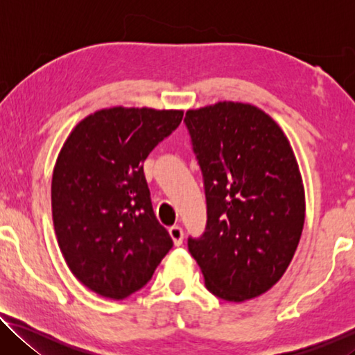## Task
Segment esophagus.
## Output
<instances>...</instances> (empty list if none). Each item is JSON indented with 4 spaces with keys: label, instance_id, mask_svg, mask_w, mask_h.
<instances>
[{
    "label": "esophagus",
    "instance_id": "34e87169",
    "mask_svg": "<svg viewBox=\"0 0 355 355\" xmlns=\"http://www.w3.org/2000/svg\"><path fill=\"white\" fill-rule=\"evenodd\" d=\"M169 235L172 238L173 244L182 245V243H183V230H182V227H178V225L171 227L169 228Z\"/></svg>",
    "mask_w": 355,
    "mask_h": 355
}]
</instances>
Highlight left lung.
Segmentation results:
<instances>
[{
    "label": "left lung",
    "mask_w": 355,
    "mask_h": 355,
    "mask_svg": "<svg viewBox=\"0 0 355 355\" xmlns=\"http://www.w3.org/2000/svg\"><path fill=\"white\" fill-rule=\"evenodd\" d=\"M203 173L207 228L188 249L209 293L230 302L277 284L305 220L302 177L290 141L260 107L219 101L186 111Z\"/></svg>",
    "instance_id": "obj_1"
}]
</instances>
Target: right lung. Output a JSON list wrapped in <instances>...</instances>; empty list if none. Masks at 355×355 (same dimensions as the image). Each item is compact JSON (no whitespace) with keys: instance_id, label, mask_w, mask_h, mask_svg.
I'll return each mask as SVG.
<instances>
[{"instance_id":"1","label":"right lung","mask_w":355,"mask_h":355,"mask_svg":"<svg viewBox=\"0 0 355 355\" xmlns=\"http://www.w3.org/2000/svg\"><path fill=\"white\" fill-rule=\"evenodd\" d=\"M182 119V110L105 107L84 117L58 155L51 211L59 249L100 296L122 300L141 290L172 248L144 161Z\"/></svg>"}]
</instances>
